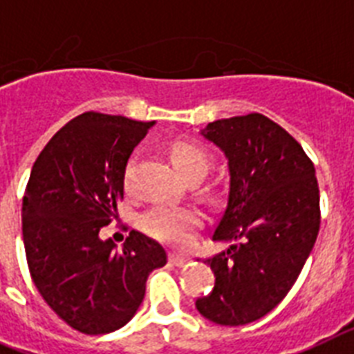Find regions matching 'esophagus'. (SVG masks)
I'll list each match as a JSON object with an SVG mask.
<instances>
[{"label": "esophagus", "mask_w": 354, "mask_h": 354, "mask_svg": "<svg viewBox=\"0 0 354 354\" xmlns=\"http://www.w3.org/2000/svg\"><path fill=\"white\" fill-rule=\"evenodd\" d=\"M169 261L176 267H187L191 263V258L183 257V254H174V252H172V254H169Z\"/></svg>", "instance_id": "1"}]
</instances>
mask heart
I'll use <instances>...</instances> for the list:
<instances>
[{
  "label": "heart",
  "mask_w": 354,
  "mask_h": 354,
  "mask_svg": "<svg viewBox=\"0 0 354 354\" xmlns=\"http://www.w3.org/2000/svg\"><path fill=\"white\" fill-rule=\"evenodd\" d=\"M171 158L176 169L183 178L192 174H202L209 171V154L202 147L194 143L178 142L172 145ZM132 172H134V162H129L123 171V187L129 189L132 182ZM200 212L192 207H172V205H156L149 209L142 218L143 229L156 238L160 242L172 243V245H182L189 242L192 232L200 227Z\"/></svg>",
  "instance_id": "b5f03b06"
}]
</instances>
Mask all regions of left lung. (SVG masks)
Instances as JSON below:
<instances>
[{
  "mask_svg": "<svg viewBox=\"0 0 354 354\" xmlns=\"http://www.w3.org/2000/svg\"><path fill=\"white\" fill-rule=\"evenodd\" d=\"M202 134L229 160V196L212 240L232 245L205 261L216 281L196 309L220 326H245L286 298L317 242L315 165L286 129L258 112L216 120Z\"/></svg>",
  "mask_w": 354,
  "mask_h": 354,
  "instance_id": "left-lung-1",
  "label": "left lung"
}]
</instances>
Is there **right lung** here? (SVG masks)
Returning <instances> with one entry per match:
<instances>
[{
    "instance_id": "1",
    "label": "right lung",
    "mask_w": 354,
    "mask_h": 354,
    "mask_svg": "<svg viewBox=\"0 0 354 354\" xmlns=\"http://www.w3.org/2000/svg\"><path fill=\"white\" fill-rule=\"evenodd\" d=\"M154 122L83 112L50 138L23 196V243L34 286L65 324L105 335L136 315L165 249L131 231L118 251L100 229L118 214L123 171Z\"/></svg>"
}]
</instances>
